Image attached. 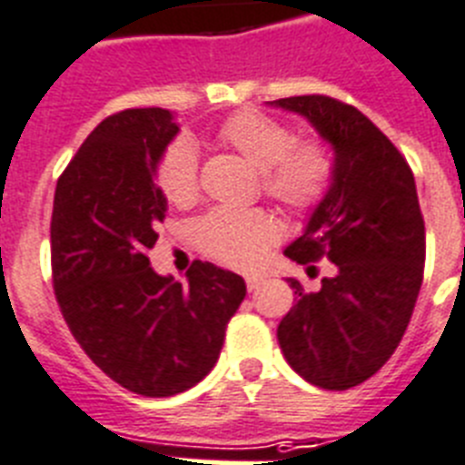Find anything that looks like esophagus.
Returning a JSON list of instances; mask_svg holds the SVG:
<instances>
[{
	"mask_svg": "<svg viewBox=\"0 0 465 465\" xmlns=\"http://www.w3.org/2000/svg\"><path fill=\"white\" fill-rule=\"evenodd\" d=\"M261 285H263V275H247V290H249V292H256Z\"/></svg>",
	"mask_w": 465,
	"mask_h": 465,
	"instance_id": "esophagus-1",
	"label": "esophagus"
}]
</instances>
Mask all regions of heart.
Segmentation results:
<instances>
[{
    "label": "heart",
    "mask_w": 465,
    "mask_h": 465,
    "mask_svg": "<svg viewBox=\"0 0 465 465\" xmlns=\"http://www.w3.org/2000/svg\"><path fill=\"white\" fill-rule=\"evenodd\" d=\"M223 147L261 171L268 197L294 213L316 209L328 194L335 161L325 142L297 140L287 125L261 114H235L216 133ZM156 185L175 206H190L199 197V161L190 142L178 140L156 163ZM278 221L268 211H237L218 206L194 228L199 249L230 268L252 271L266 259L278 240Z\"/></svg>",
    "instance_id": "b5f03b06"
}]
</instances>
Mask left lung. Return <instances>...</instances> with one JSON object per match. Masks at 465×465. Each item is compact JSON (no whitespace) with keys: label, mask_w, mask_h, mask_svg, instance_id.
I'll return each mask as SVG.
<instances>
[{"label":"left lung","mask_w":465,"mask_h":465,"mask_svg":"<svg viewBox=\"0 0 465 465\" xmlns=\"http://www.w3.org/2000/svg\"><path fill=\"white\" fill-rule=\"evenodd\" d=\"M271 104L304 116L335 152L332 185L285 256L302 266L325 256L337 271L318 292L287 280L297 304L280 321L278 342L311 385L349 390L394 354L420 292L425 223L416 180L399 149L354 106L325 94Z\"/></svg>","instance_id":"obj_1"}]
</instances>
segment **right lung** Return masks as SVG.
Segmentation results:
<instances>
[{
    "instance_id": "obj_1",
    "label": "right lung",
    "mask_w": 465,
    "mask_h": 465,
    "mask_svg": "<svg viewBox=\"0 0 465 465\" xmlns=\"http://www.w3.org/2000/svg\"><path fill=\"white\" fill-rule=\"evenodd\" d=\"M175 135L168 109L104 118L54 192L52 278L64 321L104 373L142 397L204 380L247 294L240 275L209 261H194L187 282L149 266L168 206L156 163Z\"/></svg>"
}]
</instances>
